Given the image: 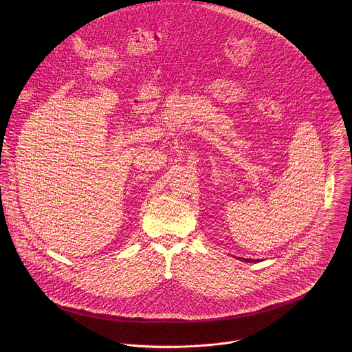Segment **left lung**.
<instances>
[{"mask_svg":"<svg viewBox=\"0 0 352 352\" xmlns=\"http://www.w3.org/2000/svg\"><path fill=\"white\" fill-rule=\"evenodd\" d=\"M239 258H240V257H239ZM241 260H243V261H247V263H252V261L256 263V261H258V260H254V258H241Z\"/></svg>","mask_w":352,"mask_h":352,"instance_id":"obj_1","label":"left lung"}]
</instances>
